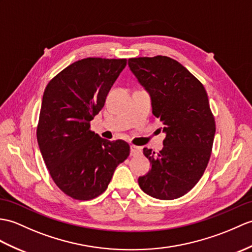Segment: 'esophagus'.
<instances>
[{"mask_svg":"<svg viewBox=\"0 0 252 252\" xmlns=\"http://www.w3.org/2000/svg\"><path fill=\"white\" fill-rule=\"evenodd\" d=\"M142 154V148L140 147H137V146H134L132 145L131 146V156H138Z\"/></svg>","mask_w":252,"mask_h":252,"instance_id":"1","label":"esophagus"}]
</instances>
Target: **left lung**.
Masks as SVG:
<instances>
[{
  "label": "left lung",
  "instance_id": "left-lung-1",
  "mask_svg": "<svg viewBox=\"0 0 252 252\" xmlns=\"http://www.w3.org/2000/svg\"><path fill=\"white\" fill-rule=\"evenodd\" d=\"M127 64L149 93L153 114L165 133L159 154L144 148L151 169L138 178V185L159 200L178 198L201 179L212 154L216 125L206 90L168 57L132 58Z\"/></svg>",
  "mask_w": 252,
  "mask_h": 252
}]
</instances>
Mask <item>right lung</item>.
<instances>
[{"instance_id":"obj_1","label":"right lung","mask_w":252,"mask_h":252,"mask_svg":"<svg viewBox=\"0 0 252 252\" xmlns=\"http://www.w3.org/2000/svg\"><path fill=\"white\" fill-rule=\"evenodd\" d=\"M126 65V59L87 58L64 68L44 91L38 147L55 184L75 200L102 194L130 155L125 140L110 142L90 130Z\"/></svg>"}]
</instances>
